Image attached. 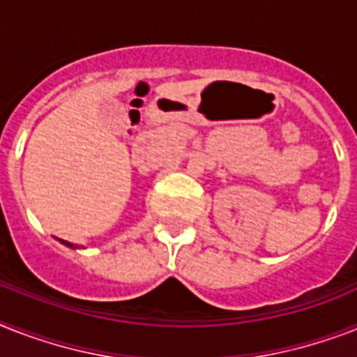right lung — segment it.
<instances>
[{"label": "right lung", "mask_w": 357, "mask_h": 357, "mask_svg": "<svg viewBox=\"0 0 357 357\" xmlns=\"http://www.w3.org/2000/svg\"><path fill=\"white\" fill-rule=\"evenodd\" d=\"M60 242H62L63 245H68V248H73V249H75V245L71 244V242H66V240H60Z\"/></svg>", "instance_id": "obj_1"}]
</instances>
